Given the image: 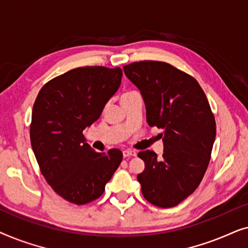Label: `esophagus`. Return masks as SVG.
I'll return each mask as SVG.
<instances>
[{"label":"esophagus","instance_id":"1","mask_svg":"<svg viewBox=\"0 0 248 248\" xmlns=\"http://www.w3.org/2000/svg\"><path fill=\"white\" fill-rule=\"evenodd\" d=\"M135 155H137V154H135V151H132V150H124V151H123V157H124V158L134 157Z\"/></svg>","mask_w":248,"mask_h":248}]
</instances>
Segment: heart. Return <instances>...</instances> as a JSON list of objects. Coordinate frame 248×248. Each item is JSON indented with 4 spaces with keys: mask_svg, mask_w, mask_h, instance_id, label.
<instances>
[{
    "mask_svg": "<svg viewBox=\"0 0 248 248\" xmlns=\"http://www.w3.org/2000/svg\"><path fill=\"white\" fill-rule=\"evenodd\" d=\"M134 93H137V91H126V93H124L123 94H122V98L132 96V94H134Z\"/></svg>",
    "mask_w": 248,
    "mask_h": 248,
    "instance_id": "b5f03b06",
    "label": "heart"
}]
</instances>
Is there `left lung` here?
<instances>
[{
	"label": "left lung",
	"instance_id": "left-lung-1",
	"mask_svg": "<svg viewBox=\"0 0 248 248\" xmlns=\"http://www.w3.org/2000/svg\"><path fill=\"white\" fill-rule=\"evenodd\" d=\"M139 89L150 126L164 130V155L140 151L145 168L138 175L144 199L171 208L198 188L208 168L216 138V120L198 81L171 64L140 61L123 66Z\"/></svg>",
	"mask_w": 248,
	"mask_h": 248
}]
</instances>
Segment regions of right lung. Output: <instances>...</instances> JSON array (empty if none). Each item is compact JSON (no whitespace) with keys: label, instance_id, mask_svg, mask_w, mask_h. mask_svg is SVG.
Masks as SVG:
<instances>
[{"label":"right lung","instance_id":"obj_1","mask_svg":"<svg viewBox=\"0 0 248 248\" xmlns=\"http://www.w3.org/2000/svg\"><path fill=\"white\" fill-rule=\"evenodd\" d=\"M122 76L121 67H77L44 84L33 104L30 142L40 172L73 204L100 198L123 159L118 149L94 151L82 133L99 118Z\"/></svg>","mask_w":248,"mask_h":248}]
</instances>
